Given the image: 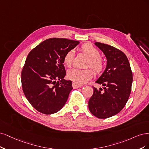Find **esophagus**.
Returning a JSON list of instances; mask_svg holds the SVG:
<instances>
[{"label":"esophagus","mask_w":149,"mask_h":149,"mask_svg":"<svg viewBox=\"0 0 149 149\" xmlns=\"http://www.w3.org/2000/svg\"><path fill=\"white\" fill-rule=\"evenodd\" d=\"M81 86H82V84L75 82V81H74V82L72 83V87L74 88H78L81 87Z\"/></svg>","instance_id":"obj_1"}]
</instances>
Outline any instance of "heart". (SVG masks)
<instances>
[{
    "label": "heart",
    "instance_id": "b5f03b06",
    "mask_svg": "<svg viewBox=\"0 0 149 149\" xmlns=\"http://www.w3.org/2000/svg\"><path fill=\"white\" fill-rule=\"evenodd\" d=\"M81 50L90 58L88 65L92 68L96 72H100L103 68V62L100 58V53L99 51L90 43H87L81 46ZM75 55V51L70 49L65 54L63 62L66 65L70 67L73 62ZM93 75L92 71L89 69H81L78 68H73L70 69L68 72V78L75 82L84 84Z\"/></svg>",
    "mask_w": 149,
    "mask_h": 149
}]
</instances>
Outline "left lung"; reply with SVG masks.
<instances>
[{
    "label": "left lung",
    "mask_w": 149,
    "mask_h": 149,
    "mask_svg": "<svg viewBox=\"0 0 149 149\" xmlns=\"http://www.w3.org/2000/svg\"><path fill=\"white\" fill-rule=\"evenodd\" d=\"M96 46L106 56L107 64L95 81L103 86L95 87L88 101L90 111L100 119L111 117L119 113L127 102L131 91L132 73L127 57L116 47L98 42Z\"/></svg>",
    "instance_id": "left-lung-1"
}]
</instances>
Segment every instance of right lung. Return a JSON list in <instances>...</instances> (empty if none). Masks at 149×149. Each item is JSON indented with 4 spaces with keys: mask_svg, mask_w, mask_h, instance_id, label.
Segmentation results:
<instances>
[{
    "mask_svg": "<svg viewBox=\"0 0 149 149\" xmlns=\"http://www.w3.org/2000/svg\"><path fill=\"white\" fill-rule=\"evenodd\" d=\"M80 43L64 38H50L28 54L22 72V85L26 99L37 111L54 114L62 108L72 90L66 75L63 58Z\"/></svg>",
    "mask_w": 149,
    "mask_h": 149,
    "instance_id": "right-lung-1",
    "label": "right lung"
}]
</instances>
